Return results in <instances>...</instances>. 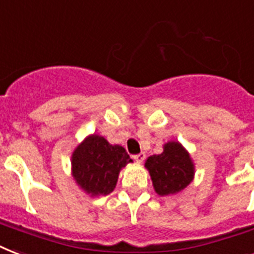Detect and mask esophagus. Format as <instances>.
<instances>
[{
	"label": "esophagus",
	"instance_id": "1",
	"mask_svg": "<svg viewBox=\"0 0 254 254\" xmlns=\"http://www.w3.org/2000/svg\"><path fill=\"white\" fill-rule=\"evenodd\" d=\"M145 157H146V155H145V153H139V154L134 155L133 158H134V161L137 163H142L143 159H145Z\"/></svg>",
	"mask_w": 254,
	"mask_h": 254
}]
</instances>
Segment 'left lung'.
<instances>
[{
    "instance_id": "left-lung-1",
    "label": "left lung",
    "mask_w": 254,
    "mask_h": 254,
    "mask_svg": "<svg viewBox=\"0 0 254 254\" xmlns=\"http://www.w3.org/2000/svg\"><path fill=\"white\" fill-rule=\"evenodd\" d=\"M154 191L159 196L182 192L195 177V165L186 147L178 141L163 145L161 154L150 155L145 162Z\"/></svg>"
}]
</instances>
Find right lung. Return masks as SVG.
<instances>
[{"mask_svg":"<svg viewBox=\"0 0 254 254\" xmlns=\"http://www.w3.org/2000/svg\"><path fill=\"white\" fill-rule=\"evenodd\" d=\"M130 162L123 146L112 145L103 135L89 134L72 151L71 174L89 196L108 195L115 190L120 171Z\"/></svg>","mask_w":254,"mask_h":254,"instance_id":"add662e5","label":"right lung"}]
</instances>
